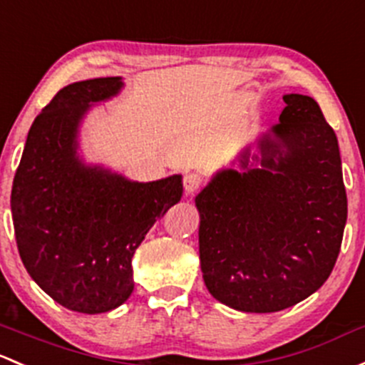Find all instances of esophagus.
Segmentation results:
<instances>
[{"instance_id":"34e87169","label":"esophagus","mask_w":365,"mask_h":365,"mask_svg":"<svg viewBox=\"0 0 365 365\" xmlns=\"http://www.w3.org/2000/svg\"><path fill=\"white\" fill-rule=\"evenodd\" d=\"M201 183H202V176L199 175V173H189V175H185V178H183V187H185L187 194L197 192Z\"/></svg>"}]
</instances>
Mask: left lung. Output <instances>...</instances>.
Instances as JSON below:
<instances>
[{"label":"left lung","mask_w":365,"mask_h":365,"mask_svg":"<svg viewBox=\"0 0 365 365\" xmlns=\"http://www.w3.org/2000/svg\"><path fill=\"white\" fill-rule=\"evenodd\" d=\"M279 124L195 195L206 289L245 313H274L332 273L348 202L336 133L309 96L285 94ZM254 160L250 163V159Z\"/></svg>","instance_id":"1"}]
</instances>
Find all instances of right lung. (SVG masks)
Wrapping results in <instances>:
<instances>
[{
	"mask_svg": "<svg viewBox=\"0 0 365 365\" xmlns=\"http://www.w3.org/2000/svg\"><path fill=\"white\" fill-rule=\"evenodd\" d=\"M122 87V76H106L57 92L31 125L11 187L24 267L71 312L106 313L128 301L134 252L157 218L182 199V175L133 182L80 155L86 115Z\"/></svg>",
	"mask_w": 365,
	"mask_h": 365,
	"instance_id": "1",
	"label": "right lung"
}]
</instances>
